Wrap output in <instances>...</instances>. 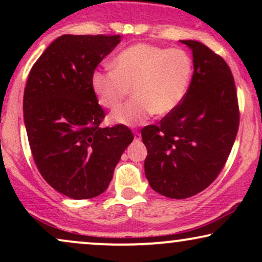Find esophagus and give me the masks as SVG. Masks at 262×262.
Returning a JSON list of instances; mask_svg holds the SVG:
<instances>
[{"label": "esophagus", "mask_w": 262, "mask_h": 262, "mask_svg": "<svg viewBox=\"0 0 262 262\" xmlns=\"http://www.w3.org/2000/svg\"><path fill=\"white\" fill-rule=\"evenodd\" d=\"M141 138V134L139 132H134V140H140Z\"/></svg>", "instance_id": "1"}]
</instances>
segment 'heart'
<instances>
[{
	"mask_svg": "<svg viewBox=\"0 0 262 262\" xmlns=\"http://www.w3.org/2000/svg\"><path fill=\"white\" fill-rule=\"evenodd\" d=\"M112 70L93 73L91 86L102 107L113 110L130 95L134 98L110 114L125 125L145 123L152 113L166 116L181 104L192 76V60L179 48L138 43L125 48L111 62Z\"/></svg>",
	"mask_w": 262,
	"mask_h": 262,
	"instance_id": "1",
	"label": "heart"
}]
</instances>
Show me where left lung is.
<instances>
[{
  "mask_svg": "<svg viewBox=\"0 0 262 262\" xmlns=\"http://www.w3.org/2000/svg\"><path fill=\"white\" fill-rule=\"evenodd\" d=\"M181 41L193 54L194 71L187 93L159 124L141 129L150 187L175 200L194 196L217 179L229 158L240 121L229 65L200 41Z\"/></svg>",
  "mask_w": 262,
  "mask_h": 262,
  "instance_id": "obj_1",
  "label": "left lung"
}]
</instances>
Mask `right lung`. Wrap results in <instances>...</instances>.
<instances>
[{"instance_id":"obj_1","label":"right lung","mask_w":262,"mask_h":262,"mask_svg":"<svg viewBox=\"0 0 262 262\" xmlns=\"http://www.w3.org/2000/svg\"><path fill=\"white\" fill-rule=\"evenodd\" d=\"M121 35H70L53 41L32 66L23 116L33 159L54 189L74 200L100 196L134 139L127 125L102 128L106 117L91 86L98 64Z\"/></svg>"}]
</instances>
